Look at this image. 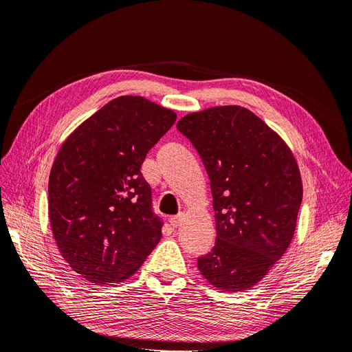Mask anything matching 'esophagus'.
<instances>
[{
    "instance_id": "34e87169",
    "label": "esophagus",
    "mask_w": 352,
    "mask_h": 352,
    "mask_svg": "<svg viewBox=\"0 0 352 352\" xmlns=\"http://www.w3.org/2000/svg\"><path fill=\"white\" fill-rule=\"evenodd\" d=\"M184 215H185V212H180V214H177V215H175V217L170 218V223L173 225L175 228L179 227L180 222H182V218H184Z\"/></svg>"
}]
</instances>
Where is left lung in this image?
Returning <instances> with one entry per match:
<instances>
[{"instance_id":"8db88e82","label":"left lung","mask_w":352,"mask_h":352,"mask_svg":"<svg viewBox=\"0 0 352 352\" xmlns=\"http://www.w3.org/2000/svg\"><path fill=\"white\" fill-rule=\"evenodd\" d=\"M176 127L201 154L214 196L215 247L198 269L222 292L251 289L293 240L303 198L298 162L282 137L240 105L190 112Z\"/></svg>"}]
</instances>
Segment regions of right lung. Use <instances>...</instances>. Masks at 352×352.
Wrapping results in <instances>:
<instances>
[{"label": "right lung", "instance_id": "add662e5", "mask_svg": "<svg viewBox=\"0 0 352 352\" xmlns=\"http://www.w3.org/2000/svg\"><path fill=\"white\" fill-rule=\"evenodd\" d=\"M176 112L122 95L70 133L49 176V219L60 256L96 285L130 278L157 245L163 219L140 168Z\"/></svg>", "mask_w": 352, "mask_h": 352}]
</instances>
